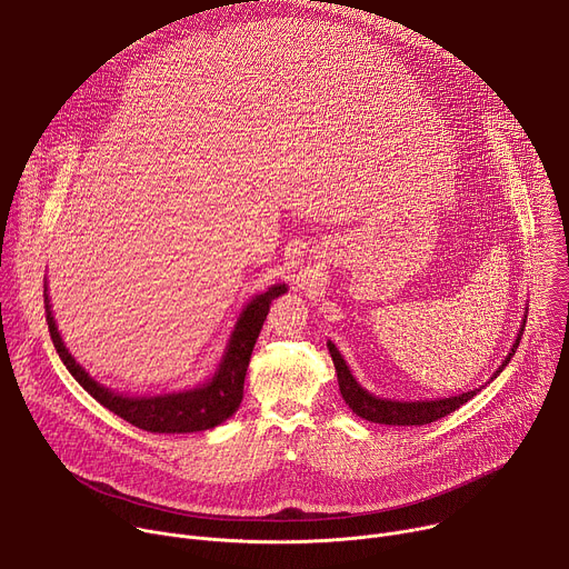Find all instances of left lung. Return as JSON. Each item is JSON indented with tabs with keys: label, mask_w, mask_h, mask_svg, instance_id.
<instances>
[{
	"label": "left lung",
	"mask_w": 569,
	"mask_h": 569,
	"mask_svg": "<svg viewBox=\"0 0 569 569\" xmlns=\"http://www.w3.org/2000/svg\"><path fill=\"white\" fill-rule=\"evenodd\" d=\"M525 331V321L522 329L518 333V340L511 349V353L505 358L502 367L496 371V376H500V371L511 362V358L516 356V349L520 345ZM329 353L333 358L336 365V373H338V382H340V391L342 398L347 400L349 408L365 421L371 423H380V426H426L432 421H439L443 417H448L450 412H455L457 408H461L463 402H468L472 396H477L479 389L459 393V396H450V398H439V400H389V398H378L373 393H369L367 389H362L358 385V380L353 378V373L349 371L345 358L340 356V351L336 349L333 342H329ZM493 376V378H496Z\"/></svg>",
	"instance_id": "1"
}]
</instances>
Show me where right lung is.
Here are the masks:
<instances>
[{
    "instance_id": "obj_1",
    "label": "right lung",
    "mask_w": 569,
    "mask_h": 569,
    "mask_svg": "<svg viewBox=\"0 0 569 569\" xmlns=\"http://www.w3.org/2000/svg\"><path fill=\"white\" fill-rule=\"evenodd\" d=\"M283 292H286V283L272 286L266 292L257 295L246 306V310L240 312L229 347L222 356V362L209 382L189 391L164 393V396H137V398L110 391L108 387L99 385L71 358V353L62 345V338L53 321L47 288H44V308H47L49 333L60 360L64 362L69 373L78 380V385L83 387L90 396H94L103 408H108L123 421L146 432L184 435V432H202V430L216 428L238 410V405L242 400V382H246V373L250 367L257 338L263 329V321L268 317L272 299H277Z\"/></svg>"
}]
</instances>
